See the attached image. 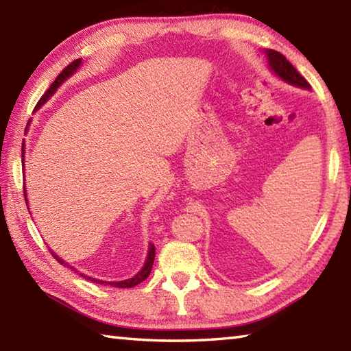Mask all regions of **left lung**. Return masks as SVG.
<instances>
[{"mask_svg":"<svg viewBox=\"0 0 351 351\" xmlns=\"http://www.w3.org/2000/svg\"><path fill=\"white\" fill-rule=\"evenodd\" d=\"M266 54H268L269 58V66L271 69L274 71V73L280 77V79L287 80L291 85H297V86H302V88H310V83L305 80V77H302L299 74V71H297L293 64L289 63V60L283 54L277 51H266Z\"/></svg>","mask_w":351,"mask_h":351,"instance_id":"8db88e82","label":"left lung"}]
</instances>
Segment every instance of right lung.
Instances as JSON below:
<instances>
[{
	"mask_svg": "<svg viewBox=\"0 0 351 351\" xmlns=\"http://www.w3.org/2000/svg\"><path fill=\"white\" fill-rule=\"evenodd\" d=\"M80 58H77V60H74V62H71L66 68H64L60 74L57 75V79L52 82V85L49 86V90H47L43 96H41V99L38 100V104H37V106H35V108H38V106H41L43 105L47 99H49L52 94H54L56 91H57V88L62 85V83L68 79V77L74 73V71L80 66ZM29 123V122H27ZM27 128V127H26ZM23 153H25V148H23V152H21V158H23ZM26 192V190H25ZM25 201L27 203V198H26V193H25ZM52 254V257H54L58 263L60 265H66L64 263V261L62 260V258H58L57 255L54 254V252H51ZM153 261H154V245L153 243H150V247H148V257H147V261H145V265H144V268H142L138 274H136L134 277H132V278H127V280H122V282H108V285H111V287H116V288H133V287H136V285H139L141 282H144L145 278L150 276V272H152V268H153ZM71 269H74L73 266H69ZM82 277L83 278H88V280H91V282H96V283H100V285H106V282H102V280H96V278H91V277H88V276H83L82 274Z\"/></svg>",
	"mask_w": 351,
	"mask_h": 351,
	"instance_id": "add662e5",
	"label": "right lung"
}]
</instances>
